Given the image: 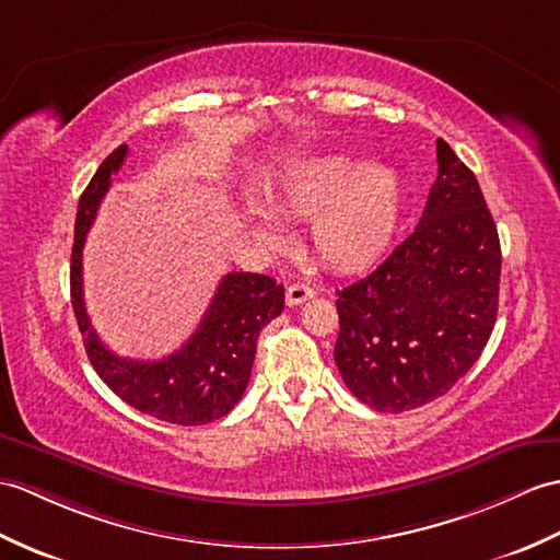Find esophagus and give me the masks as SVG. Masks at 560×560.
Wrapping results in <instances>:
<instances>
[{"label":"esophagus","mask_w":560,"mask_h":560,"mask_svg":"<svg viewBox=\"0 0 560 560\" xmlns=\"http://www.w3.org/2000/svg\"><path fill=\"white\" fill-rule=\"evenodd\" d=\"M312 295H315V289H310V285H305V283H293L285 289V303L301 305V303L310 301Z\"/></svg>","instance_id":"1"}]
</instances>
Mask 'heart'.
<instances>
[{"instance_id":"b5f03b06","label":"heart","mask_w":560,"mask_h":560,"mask_svg":"<svg viewBox=\"0 0 560 560\" xmlns=\"http://www.w3.org/2000/svg\"><path fill=\"white\" fill-rule=\"evenodd\" d=\"M283 214L310 219V248L336 271H360L386 255L402 219V178L394 166L368 164L358 154H327L301 164L275 192ZM259 236L281 241V224L253 205Z\"/></svg>"}]
</instances>
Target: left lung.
Here are the masks:
<instances>
[{
  "instance_id": "left-lung-1",
  "label": "left lung",
  "mask_w": 560,
  "mask_h": 560,
  "mask_svg": "<svg viewBox=\"0 0 560 560\" xmlns=\"http://www.w3.org/2000/svg\"><path fill=\"white\" fill-rule=\"evenodd\" d=\"M436 162L418 229L370 277L336 291V368L350 394L376 412L448 394L497 324V224L475 174L441 138Z\"/></svg>"
}]
</instances>
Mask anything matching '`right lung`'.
<instances>
[{"label":"right lung","mask_w":560,"mask_h":560,"mask_svg":"<svg viewBox=\"0 0 560 560\" xmlns=\"http://www.w3.org/2000/svg\"><path fill=\"white\" fill-rule=\"evenodd\" d=\"M128 148H116L81 195L71 250V303L85 353L100 380L128 406L172 424H207L224 418L250 382L257 336L281 315L283 285L265 275L233 271L221 279L200 327L174 355L119 358L100 341L83 303V245L97 207L121 168Z\"/></svg>","instance_id":"1"}]
</instances>
